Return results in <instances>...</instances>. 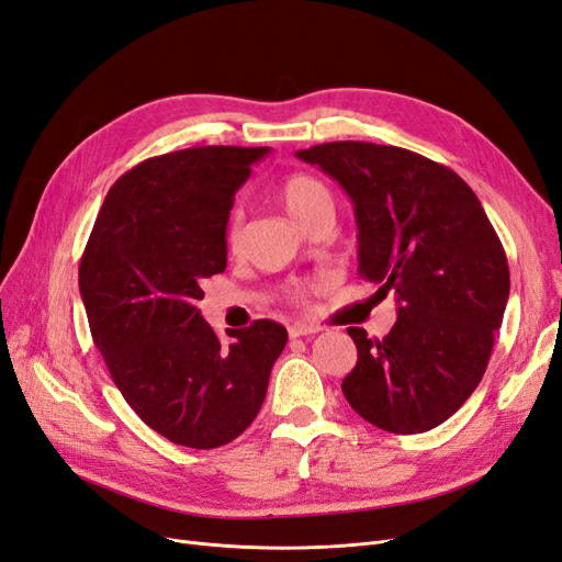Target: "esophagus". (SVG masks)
<instances>
[{"label": "esophagus", "mask_w": 562, "mask_h": 562, "mask_svg": "<svg viewBox=\"0 0 562 562\" xmlns=\"http://www.w3.org/2000/svg\"><path fill=\"white\" fill-rule=\"evenodd\" d=\"M288 333H291V337H307V335H316L318 328L310 326V323H293V326L288 328Z\"/></svg>", "instance_id": "34e87169"}]
</instances>
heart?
<instances>
[{"label":"heart","mask_w":562,"mask_h":562,"mask_svg":"<svg viewBox=\"0 0 562 562\" xmlns=\"http://www.w3.org/2000/svg\"><path fill=\"white\" fill-rule=\"evenodd\" d=\"M283 209L288 211L295 223L302 227L321 211H333V194L326 184L310 173H293L288 176L279 190ZM227 246L229 250H241L244 246V213L234 211L227 223ZM302 291L295 288L293 297H300Z\"/></svg>","instance_id":"b5f03b06"}]
</instances>
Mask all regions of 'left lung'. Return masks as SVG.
I'll return each instance as SVG.
<instances>
[{"label":"left lung","mask_w":562,"mask_h":562,"mask_svg":"<svg viewBox=\"0 0 562 562\" xmlns=\"http://www.w3.org/2000/svg\"><path fill=\"white\" fill-rule=\"evenodd\" d=\"M297 159L342 184L359 225V274L398 304L382 339L347 328L359 361L345 398L391 434L438 427L481 384L502 326L512 279L495 227L462 178L411 149L342 140Z\"/></svg>","instance_id":"left-lung-1"}]
</instances>
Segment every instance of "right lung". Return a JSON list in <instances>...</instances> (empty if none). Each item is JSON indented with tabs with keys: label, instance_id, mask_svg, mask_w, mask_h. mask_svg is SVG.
Wrapping results in <instances>:
<instances>
[{
	"label": "right lung",
	"instance_id": "add662e5",
	"mask_svg": "<svg viewBox=\"0 0 562 562\" xmlns=\"http://www.w3.org/2000/svg\"><path fill=\"white\" fill-rule=\"evenodd\" d=\"M269 147H190L151 157L105 196L79 265L93 342L149 429L211 450L241 436L267 396L288 333L260 318L223 342L201 285L227 267L234 194Z\"/></svg>",
	"mask_w": 562,
	"mask_h": 562
}]
</instances>
